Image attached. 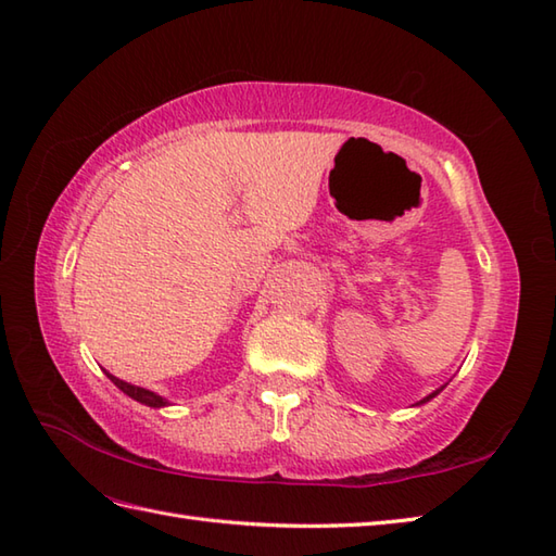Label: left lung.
I'll list each match as a JSON object with an SVG mask.
<instances>
[{"label":"left lung","mask_w":556,"mask_h":556,"mask_svg":"<svg viewBox=\"0 0 556 556\" xmlns=\"http://www.w3.org/2000/svg\"><path fill=\"white\" fill-rule=\"evenodd\" d=\"M438 392H440V390H435V392H433V394H428V397H426V400H424V402H428V400H430V397H435V394H438Z\"/></svg>","instance_id":"left-lung-1"}]
</instances>
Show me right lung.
<instances>
[{
	"label": "right lung",
	"mask_w": 556,
	"mask_h": 556,
	"mask_svg": "<svg viewBox=\"0 0 556 556\" xmlns=\"http://www.w3.org/2000/svg\"><path fill=\"white\" fill-rule=\"evenodd\" d=\"M106 376H109V380L114 382V386H116L118 390L126 392L128 397L138 400V402H142V404H147V406H166V400L159 397V394H154V392H150V390H144V388H138V386H130V382L121 380V378L111 376V374H106Z\"/></svg>",
	"instance_id": "obj_1"
}]
</instances>
